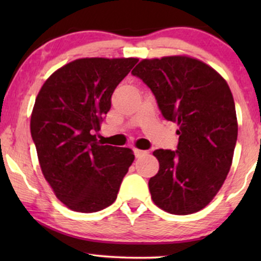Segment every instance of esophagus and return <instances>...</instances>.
<instances>
[{"label": "esophagus", "mask_w": 261, "mask_h": 261, "mask_svg": "<svg viewBox=\"0 0 261 261\" xmlns=\"http://www.w3.org/2000/svg\"><path fill=\"white\" fill-rule=\"evenodd\" d=\"M134 154H135V156H137V158H140V156L147 154V151H142V149L134 148Z\"/></svg>", "instance_id": "1"}]
</instances>
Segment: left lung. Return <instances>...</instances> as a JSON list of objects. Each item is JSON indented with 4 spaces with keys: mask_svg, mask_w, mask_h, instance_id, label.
I'll return each instance as SVG.
<instances>
[{
    "mask_svg": "<svg viewBox=\"0 0 261 261\" xmlns=\"http://www.w3.org/2000/svg\"><path fill=\"white\" fill-rule=\"evenodd\" d=\"M132 74L179 126L176 151L153 152L159 162L148 181L153 202L176 215L198 212L219 192L233 160L238 121L230 89L213 67L183 56L144 59Z\"/></svg>",
    "mask_w": 261,
    "mask_h": 261,
    "instance_id": "8db88e82",
    "label": "left lung"
}]
</instances>
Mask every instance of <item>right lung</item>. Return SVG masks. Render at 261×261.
Here are the masks:
<instances>
[{"mask_svg": "<svg viewBox=\"0 0 261 261\" xmlns=\"http://www.w3.org/2000/svg\"><path fill=\"white\" fill-rule=\"evenodd\" d=\"M137 58H83L57 70L42 85L31 117V134L45 179L59 201L80 213L113 204L132 149L97 141L112 95Z\"/></svg>", "mask_w": 261, "mask_h": 261, "instance_id": "right-lung-1", "label": "right lung"}]
</instances>
